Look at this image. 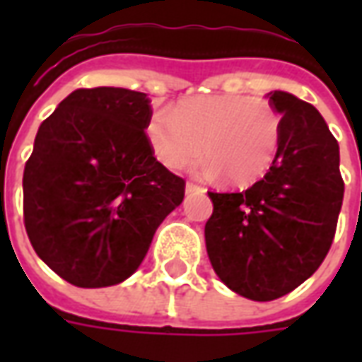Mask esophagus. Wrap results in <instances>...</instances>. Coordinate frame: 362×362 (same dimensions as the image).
<instances>
[{"instance_id": "34e87169", "label": "esophagus", "mask_w": 362, "mask_h": 362, "mask_svg": "<svg viewBox=\"0 0 362 362\" xmlns=\"http://www.w3.org/2000/svg\"><path fill=\"white\" fill-rule=\"evenodd\" d=\"M194 192H205V189L196 186V184H192V182H186V194H194Z\"/></svg>"}]
</instances>
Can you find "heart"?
Returning a JSON list of instances; mask_svg holds the SVG:
<instances>
[{"label":"heart","mask_w":362,"mask_h":362,"mask_svg":"<svg viewBox=\"0 0 362 362\" xmlns=\"http://www.w3.org/2000/svg\"><path fill=\"white\" fill-rule=\"evenodd\" d=\"M147 139L155 157L168 168L197 165L205 178H221L248 186L272 168L281 139V118L264 98L244 95L194 96L173 108L170 116L155 114L147 124Z\"/></svg>","instance_id":"1"}]
</instances>
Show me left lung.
<instances>
[{
	"mask_svg": "<svg viewBox=\"0 0 362 362\" xmlns=\"http://www.w3.org/2000/svg\"><path fill=\"white\" fill-rule=\"evenodd\" d=\"M281 139L269 173L246 192L215 194L205 223L213 269L236 295L266 303L310 277L334 243L341 211L339 145L312 104L273 90Z\"/></svg>",
	"mask_w": 362,
	"mask_h": 362,
	"instance_id": "1",
	"label": "left lung"
}]
</instances>
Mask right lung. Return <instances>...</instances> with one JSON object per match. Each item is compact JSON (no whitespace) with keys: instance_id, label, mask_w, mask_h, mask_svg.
I'll return each mask as SVG.
<instances>
[{"instance_id":"1","label":"right lung","mask_w":362,"mask_h":362,"mask_svg":"<svg viewBox=\"0 0 362 362\" xmlns=\"http://www.w3.org/2000/svg\"><path fill=\"white\" fill-rule=\"evenodd\" d=\"M145 93L77 89L44 119L23 174L25 228L75 287L118 285L141 266L186 182L153 157Z\"/></svg>"}]
</instances>
